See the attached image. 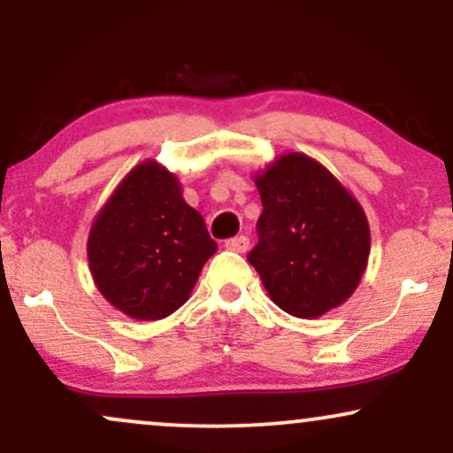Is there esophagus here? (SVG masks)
<instances>
[{
	"label": "esophagus",
	"mask_w": 453,
	"mask_h": 453,
	"mask_svg": "<svg viewBox=\"0 0 453 453\" xmlns=\"http://www.w3.org/2000/svg\"><path fill=\"white\" fill-rule=\"evenodd\" d=\"M226 249H230V251H236V253H244L249 249V236H234L230 241H226Z\"/></svg>",
	"instance_id": "obj_1"
}]
</instances>
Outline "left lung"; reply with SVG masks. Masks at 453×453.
<instances>
[{
    "instance_id": "left-lung-1",
    "label": "left lung",
    "mask_w": 453,
    "mask_h": 453,
    "mask_svg": "<svg viewBox=\"0 0 453 453\" xmlns=\"http://www.w3.org/2000/svg\"><path fill=\"white\" fill-rule=\"evenodd\" d=\"M259 241L247 259L285 313H327L356 292L371 253L362 206L319 161L280 155L256 174Z\"/></svg>"
}]
</instances>
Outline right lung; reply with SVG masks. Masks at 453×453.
Masks as SVG:
<instances>
[{
	"label": "right lung",
	"instance_id": "obj_1",
	"mask_svg": "<svg viewBox=\"0 0 453 453\" xmlns=\"http://www.w3.org/2000/svg\"><path fill=\"white\" fill-rule=\"evenodd\" d=\"M217 242L157 161L136 165L97 212L87 242L104 298L132 319H164L183 306Z\"/></svg>",
	"mask_w": 453,
	"mask_h": 453
}]
</instances>
